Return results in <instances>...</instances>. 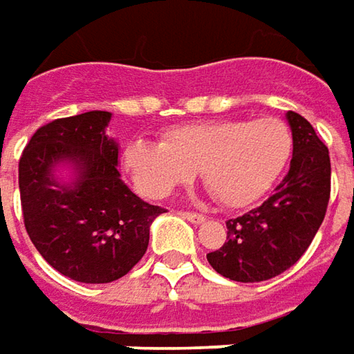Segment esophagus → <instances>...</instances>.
Here are the masks:
<instances>
[{"label": "esophagus", "instance_id": "1", "mask_svg": "<svg viewBox=\"0 0 354 354\" xmlns=\"http://www.w3.org/2000/svg\"><path fill=\"white\" fill-rule=\"evenodd\" d=\"M179 214H181L183 218H187L189 223H193V225H201V223H205V214H201V212L181 211Z\"/></svg>", "mask_w": 354, "mask_h": 354}]
</instances>
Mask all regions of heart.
<instances>
[{
	"label": "heart",
	"instance_id": "obj_1",
	"mask_svg": "<svg viewBox=\"0 0 354 354\" xmlns=\"http://www.w3.org/2000/svg\"><path fill=\"white\" fill-rule=\"evenodd\" d=\"M293 153L292 129L279 118L207 120L167 128L161 142L133 140L124 167L145 197L163 198L201 169L214 198L244 209L276 185Z\"/></svg>",
	"mask_w": 354,
	"mask_h": 354
}]
</instances>
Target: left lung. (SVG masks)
Segmentation results:
<instances>
[{
	"label": "left lung",
	"instance_id": "left-lung-1",
	"mask_svg": "<svg viewBox=\"0 0 354 354\" xmlns=\"http://www.w3.org/2000/svg\"><path fill=\"white\" fill-rule=\"evenodd\" d=\"M293 156L290 171L270 198L226 223V242L207 254L209 264L228 279L254 283L276 278L309 248L327 212L331 159L306 118L288 112Z\"/></svg>",
	"mask_w": 354,
	"mask_h": 354
}]
</instances>
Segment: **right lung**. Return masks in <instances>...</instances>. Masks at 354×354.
<instances>
[{"instance_id":"add662e5","label":"right lung","mask_w":354,"mask_h":354,"mask_svg":"<svg viewBox=\"0 0 354 354\" xmlns=\"http://www.w3.org/2000/svg\"><path fill=\"white\" fill-rule=\"evenodd\" d=\"M110 112L92 110L41 126L19 159L21 211L39 254L62 276L108 283L143 258L149 226L165 209L133 195L118 171ZM71 165L73 179L54 173Z\"/></svg>"}]
</instances>
